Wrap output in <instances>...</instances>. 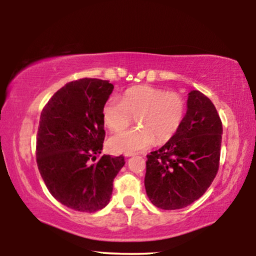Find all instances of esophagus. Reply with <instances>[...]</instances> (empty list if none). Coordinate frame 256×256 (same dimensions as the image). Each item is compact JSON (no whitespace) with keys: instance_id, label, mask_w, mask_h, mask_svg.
Masks as SVG:
<instances>
[{"instance_id":"34e87169","label":"esophagus","mask_w":256,"mask_h":256,"mask_svg":"<svg viewBox=\"0 0 256 256\" xmlns=\"http://www.w3.org/2000/svg\"><path fill=\"white\" fill-rule=\"evenodd\" d=\"M133 154H134V152H125V154H124V156H125V157H126V158L131 157V156H133Z\"/></svg>"}]
</instances>
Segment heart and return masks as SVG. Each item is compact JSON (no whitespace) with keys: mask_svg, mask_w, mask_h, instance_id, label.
Masks as SVG:
<instances>
[{"mask_svg":"<svg viewBox=\"0 0 256 256\" xmlns=\"http://www.w3.org/2000/svg\"><path fill=\"white\" fill-rule=\"evenodd\" d=\"M186 100L180 92L151 86L128 89L120 100L110 98L104 104V124L112 132H120L131 123L132 116L141 126L116 134L110 140L115 152H134L149 148L156 140L166 142L183 124Z\"/></svg>","mask_w":256,"mask_h":256,"instance_id":"obj_1","label":"heart"}]
</instances>
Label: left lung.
Masks as SVG:
<instances>
[{
	"mask_svg": "<svg viewBox=\"0 0 256 256\" xmlns=\"http://www.w3.org/2000/svg\"><path fill=\"white\" fill-rule=\"evenodd\" d=\"M222 134V123L214 104L192 90L178 131L159 150L146 154L144 186L152 204L182 209L206 193L219 170Z\"/></svg>",
	"mask_w": 256,
	"mask_h": 256,
	"instance_id": "obj_1",
	"label": "left lung"
}]
</instances>
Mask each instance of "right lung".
Instances as JSON below:
<instances>
[{"instance_id":"1","label":"right lung","mask_w":256,"mask_h":256,"mask_svg":"<svg viewBox=\"0 0 256 256\" xmlns=\"http://www.w3.org/2000/svg\"><path fill=\"white\" fill-rule=\"evenodd\" d=\"M114 86L84 78L58 90L42 108L36 160L47 190L56 200L81 212L105 208L124 157L102 154V106Z\"/></svg>"}]
</instances>
